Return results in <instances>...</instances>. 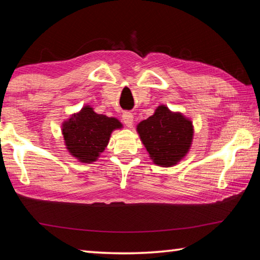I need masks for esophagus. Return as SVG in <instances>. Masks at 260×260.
<instances>
[{
    "label": "esophagus",
    "mask_w": 260,
    "mask_h": 260,
    "mask_svg": "<svg viewBox=\"0 0 260 260\" xmlns=\"http://www.w3.org/2000/svg\"><path fill=\"white\" fill-rule=\"evenodd\" d=\"M121 118H122V121H124V124H125L126 126L131 127L132 125H133L134 117H133V114H132L131 112H124V113H122Z\"/></svg>",
    "instance_id": "esophagus-1"
}]
</instances>
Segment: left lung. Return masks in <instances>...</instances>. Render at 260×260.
Listing matches in <instances>:
<instances>
[{"label":"left lung","instance_id":"left-lung-1","mask_svg":"<svg viewBox=\"0 0 260 260\" xmlns=\"http://www.w3.org/2000/svg\"><path fill=\"white\" fill-rule=\"evenodd\" d=\"M141 141L155 164L170 167L184 157L192 140L191 121L164 105L138 125Z\"/></svg>","mask_w":260,"mask_h":260}]
</instances>
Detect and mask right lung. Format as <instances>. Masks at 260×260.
I'll list each match as a JSON object with an SVG mask.
<instances>
[{
  "label": "right lung",
  "mask_w": 260,
  "mask_h": 260,
  "mask_svg": "<svg viewBox=\"0 0 260 260\" xmlns=\"http://www.w3.org/2000/svg\"><path fill=\"white\" fill-rule=\"evenodd\" d=\"M120 127L116 118L98 114L91 108L85 107L64 122L63 135L70 153L82 162H90L107 147L112 131Z\"/></svg>",
  "instance_id": "1"
}]
</instances>
